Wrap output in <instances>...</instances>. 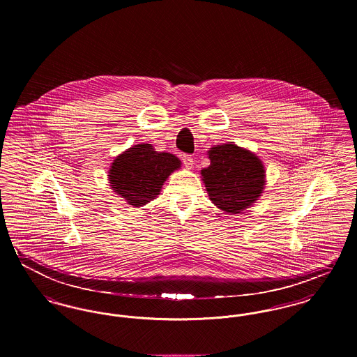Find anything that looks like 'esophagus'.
Returning <instances> with one entry per match:
<instances>
[{
	"label": "esophagus",
	"mask_w": 357,
	"mask_h": 357,
	"mask_svg": "<svg viewBox=\"0 0 357 357\" xmlns=\"http://www.w3.org/2000/svg\"><path fill=\"white\" fill-rule=\"evenodd\" d=\"M182 160H183V165L186 166V169H192L194 166V158L188 153H183L182 155Z\"/></svg>",
	"instance_id": "esophagus-1"
}]
</instances>
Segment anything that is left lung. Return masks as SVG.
<instances>
[{
	"instance_id": "obj_1",
	"label": "left lung",
	"mask_w": 357,
	"mask_h": 357,
	"mask_svg": "<svg viewBox=\"0 0 357 357\" xmlns=\"http://www.w3.org/2000/svg\"><path fill=\"white\" fill-rule=\"evenodd\" d=\"M208 158L202 176L211 202L233 214L255 204L265 185V170L255 153L227 143L213 147Z\"/></svg>"
}]
</instances>
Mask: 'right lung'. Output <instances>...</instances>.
I'll return each mask as SVG.
<instances>
[{"mask_svg": "<svg viewBox=\"0 0 357 357\" xmlns=\"http://www.w3.org/2000/svg\"><path fill=\"white\" fill-rule=\"evenodd\" d=\"M181 160L169 153H158L151 144H137L119 155L109 170V183L115 192L135 207L156 198Z\"/></svg>", "mask_w": 357, "mask_h": 357, "instance_id": "add662e5", "label": "right lung"}]
</instances>
